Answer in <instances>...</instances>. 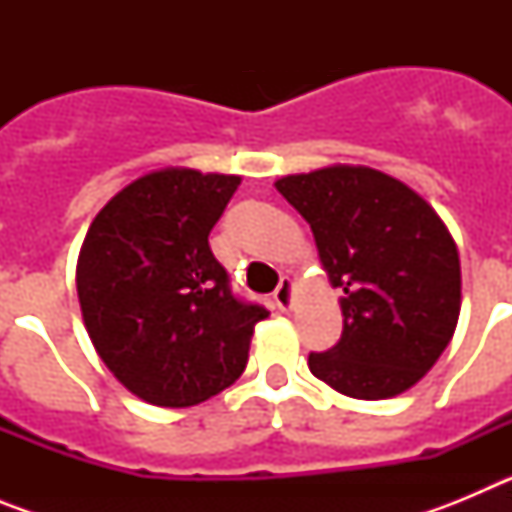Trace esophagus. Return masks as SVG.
<instances>
[{"mask_svg": "<svg viewBox=\"0 0 512 512\" xmlns=\"http://www.w3.org/2000/svg\"><path fill=\"white\" fill-rule=\"evenodd\" d=\"M292 302H295V282L289 277H282L279 279V287L274 289V305L282 312H287Z\"/></svg>", "mask_w": 512, "mask_h": 512, "instance_id": "34e87169", "label": "esophagus"}]
</instances>
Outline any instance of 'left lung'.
<instances>
[{"mask_svg":"<svg viewBox=\"0 0 512 512\" xmlns=\"http://www.w3.org/2000/svg\"><path fill=\"white\" fill-rule=\"evenodd\" d=\"M279 194L310 223L320 264L343 289L341 341L307 366L356 400L410 390L449 346L461 307L459 251L428 202L369 166L282 176Z\"/></svg>","mask_w":512,"mask_h":512,"instance_id":"8db88e82","label":"left lung"}]
</instances>
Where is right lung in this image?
Segmentation results:
<instances>
[{
    "label": "right lung",
    "instance_id": "add662e5",
    "mask_svg": "<svg viewBox=\"0 0 512 512\" xmlns=\"http://www.w3.org/2000/svg\"><path fill=\"white\" fill-rule=\"evenodd\" d=\"M241 176L161 169L99 210L76 264L84 325L99 359L140 400L189 408L241 377L253 325L269 310L230 292L212 256Z\"/></svg>",
    "mask_w": 512,
    "mask_h": 512
}]
</instances>
